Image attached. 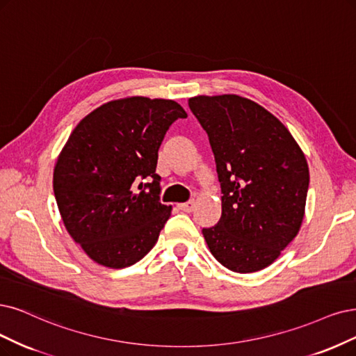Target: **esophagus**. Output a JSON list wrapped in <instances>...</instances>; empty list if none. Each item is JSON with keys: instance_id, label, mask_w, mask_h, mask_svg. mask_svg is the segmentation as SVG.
Instances as JSON below:
<instances>
[{"instance_id": "34e87169", "label": "esophagus", "mask_w": 356, "mask_h": 356, "mask_svg": "<svg viewBox=\"0 0 356 356\" xmlns=\"http://www.w3.org/2000/svg\"><path fill=\"white\" fill-rule=\"evenodd\" d=\"M195 201H189V202H183V204H179V208L181 209V211L185 213H192L195 209Z\"/></svg>"}]
</instances>
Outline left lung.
Listing matches in <instances>:
<instances>
[{
	"label": "left lung",
	"mask_w": 356,
	"mask_h": 356,
	"mask_svg": "<svg viewBox=\"0 0 356 356\" xmlns=\"http://www.w3.org/2000/svg\"><path fill=\"white\" fill-rule=\"evenodd\" d=\"M189 107L208 134L221 183V218L202 230L209 251L234 273L266 268L304 221L305 154L279 118L251 99L198 95Z\"/></svg>",
	"instance_id": "8db88e82"
}]
</instances>
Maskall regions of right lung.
I'll list each match as a JSON object with an SVG mask.
<instances>
[{
	"mask_svg": "<svg viewBox=\"0 0 356 356\" xmlns=\"http://www.w3.org/2000/svg\"><path fill=\"white\" fill-rule=\"evenodd\" d=\"M186 117L173 99L127 97L102 104L73 129L52 188L65 230L97 264L134 266L156 243L171 216L158 196V148L170 124Z\"/></svg>",
	"mask_w": 356,
	"mask_h": 356,
	"instance_id": "right-lung-1",
	"label": "right lung"
}]
</instances>
